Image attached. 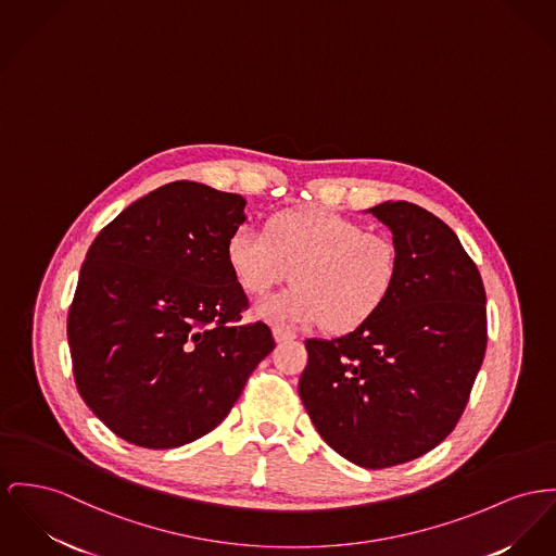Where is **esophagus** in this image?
Here are the masks:
<instances>
[{
  "mask_svg": "<svg viewBox=\"0 0 556 556\" xmlns=\"http://www.w3.org/2000/svg\"><path fill=\"white\" fill-rule=\"evenodd\" d=\"M271 334H274L276 343H282V341H291V339H295V333H293V331L282 329V327H274V329H271Z\"/></svg>",
  "mask_w": 556,
  "mask_h": 556,
  "instance_id": "1",
  "label": "esophagus"
}]
</instances>
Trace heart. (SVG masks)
Segmentation results:
<instances>
[{
  "label": "heart",
  "mask_w": 556,
  "mask_h": 556,
  "mask_svg": "<svg viewBox=\"0 0 556 556\" xmlns=\"http://www.w3.org/2000/svg\"><path fill=\"white\" fill-rule=\"evenodd\" d=\"M236 282L261 296L291 276L296 285L255 305V316L278 327L325 325L348 333L388 303L399 282V251L390 236L327 206L274 215L265 231L238 225L225 244Z\"/></svg>",
  "instance_id": "1"
}]
</instances>
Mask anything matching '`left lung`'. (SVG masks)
<instances>
[{
    "instance_id": "left-lung-1",
    "label": "left lung",
    "mask_w": 556,
    "mask_h": 556,
    "mask_svg": "<svg viewBox=\"0 0 556 556\" xmlns=\"http://www.w3.org/2000/svg\"><path fill=\"white\" fill-rule=\"evenodd\" d=\"M390 227L399 282L352 333L307 339L299 396L325 443L363 468H390L443 443L486 348L484 287L455 231L410 202L369 208Z\"/></svg>"
}]
</instances>
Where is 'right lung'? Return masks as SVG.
<instances>
[{
    "mask_svg": "<svg viewBox=\"0 0 556 556\" xmlns=\"http://www.w3.org/2000/svg\"><path fill=\"white\" fill-rule=\"evenodd\" d=\"M247 200L175 181L122 211L79 269L67 339L75 386L119 439L175 448L215 430L274 350L238 325L249 299L225 244Z\"/></svg>",
    "mask_w": 556,
    "mask_h": 556,
    "instance_id": "right-lung-1",
    "label": "right lung"
}]
</instances>
